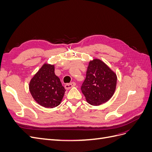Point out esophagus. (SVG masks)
<instances>
[{"instance_id":"34e87169","label":"esophagus","mask_w":152,"mask_h":152,"mask_svg":"<svg viewBox=\"0 0 152 152\" xmlns=\"http://www.w3.org/2000/svg\"><path fill=\"white\" fill-rule=\"evenodd\" d=\"M76 86V83H75V82H71V83H69V84H65V87L66 89H70V88H72V87H74V86Z\"/></svg>"}]
</instances>
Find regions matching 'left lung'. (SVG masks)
<instances>
[{
	"label": "left lung",
	"instance_id": "obj_1",
	"mask_svg": "<svg viewBox=\"0 0 152 152\" xmlns=\"http://www.w3.org/2000/svg\"><path fill=\"white\" fill-rule=\"evenodd\" d=\"M116 73L99 59L90 61L81 91L87 103L98 106L112 97L116 89Z\"/></svg>",
	"mask_w": 152,
	"mask_h": 152
}]
</instances>
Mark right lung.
Segmentation results:
<instances>
[{
	"label": "right lung",
	"instance_id": "right-lung-1",
	"mask_svg": "<svg viewBox=\"0 0 152 152\" xmlns=\"http://www.w3.org/2000/svg\"><path fill=\"white\" fill-rule=\"evenodd\" d=\"M30 92L35 102L45 108H54L61 103L65 89L55 75L54 65L45 63L31 79Z\"/></svg>",
	"mask_w": 152,
	"mask_h": 152
}]
</instances>
